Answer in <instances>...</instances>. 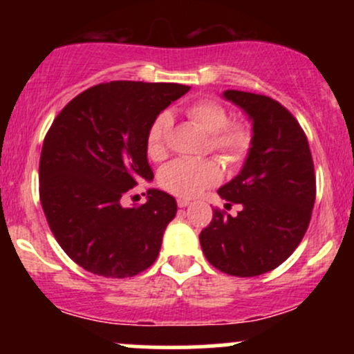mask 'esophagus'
Returning <instances> with one entry per match:
<instances>
[{
    "instance_id": "1",
    "label": "esophagus",
    "mask_w": 354,
    "mask_h": 354,
    "mask_svg": "<svg viewBox=\"0 0 354 354\" xmlns=\"http://www.w3.org/2000/svg\"><path fill=\"white\" fill-rule=\"evenodd\" d=\"M178 206H180V208H186V206H189V200H186V198H178Z\"/></svg>"
}]
</instances>
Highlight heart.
Masks as SVG:
<instances>
[{"mask_svg": "<svg viewBox=\"0 0 354 354\" xmlns=\"http://www.w3.org/2000/svg\"><path fill=\"white\" fill-rule=\"evenodd\" d=\"M186 115L203 131L208 133L209 146L230 163H238L250 151L251 131L245 124H230L226 109L216 101L200 100L189 104ZM171 129V115L160 113L149 124L146 133V149L153 160H161L166 154V141ZM221 180V169L209 160H186L180 158L161 169L160 183L169 193L180 198H194Z\"/></svg>", "mask_w": 354, "mask_h": 354, "instance_id": "heart-1", "label": "heart"}]
</instances>
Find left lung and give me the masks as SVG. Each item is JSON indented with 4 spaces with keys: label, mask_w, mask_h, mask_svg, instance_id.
Listing matches in <instances>:
<instances>
[{
    "label": "left lung",
    "mask_w": 354,
    "mask_h": 354,
    "mask_svg": "<svg viewBox=\"0 0 354 354\" xmlns=\"http://www.w3.org/2000/svg\"><path fill=\"white\" fill-rule=\"evenodd\" d=\"M223 98L253 126L243 168L218 189L241 211L231 216L214 209L200 243L214 268L246 278L274 270L301 243L315 206V166L301 126L278 101L236 89Z\"/></svg>",
    "instance_id": "left-lung-1"
}]
</instances>
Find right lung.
Listing matches in <instances>:
<instances>
[{"label": "right lung", "mask_w": 354, "mask_h": 354, "mask_svg": "<svg viewBox=\"0 0 354 354\" xmlns=\"http://www.w3.org/2000/svg\"><path fill=\"white\" fill-rule=\"evenodd\" d=\"M188 91L176 83L111 81L81 93L53 121L39 158V200L56 241L89 273L128 278L160 254L176 200L151 188L145 205L121 201L138 181L153 180L146 133Z\"/></svg>", "instance_id": "1"}]
</instances>
